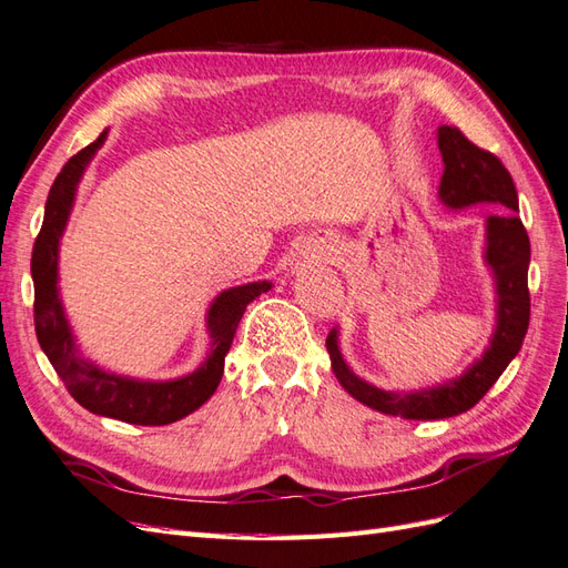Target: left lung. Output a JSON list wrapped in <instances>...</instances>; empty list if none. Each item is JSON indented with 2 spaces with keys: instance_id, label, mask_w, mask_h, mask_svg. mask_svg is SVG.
Listing matches in <instances>:
<instances>
[{
  "instance_id": "obj_1",
  "label": "left lung",
  "mask_w": 568,
  "mask_h": 568,
  "mask_svg": "<svg viewBox=\"0 0 568 568\" xmlns=\"http://www.w3.org/2000/svg\"><path fill=\"white\" fill-rule=\"evenodd\" d=\"M436 141H439L444 160L439 184L444 206L465 209L475 203L506 206L501 213L487 217L485 261L497 287V326H494L487 351L456 379L398 394V390L367 384L345 365L338 347V328H331L326 338L333 374L347 394L372 410L403 419H444L470 410L499 379L508 362L518 355L530 322V240L518 217V194L511 174L497 155L465 139L456 126H439Z\"/></svg>"
}]
</instances>
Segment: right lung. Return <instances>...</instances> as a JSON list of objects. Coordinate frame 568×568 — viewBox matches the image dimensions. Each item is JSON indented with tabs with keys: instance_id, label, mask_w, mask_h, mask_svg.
<instances>
[{
	"instance_id": "right-lung-1",
	"label": "right lung",
	"mask_w": 568,
	"mask_h": 568,
	"mask_svg": "<svg viewBox=\"0 0 568 568\" xmlns=\"http://www.w3.org/2000/svg\"><path fill=\"white\" fill-rule=\"evenodd\" d=\"M105 139L108 129L74 158H69L50 189L45 217H42V227L36 237L31 258V275L36 285V333L42 353L52 362L57 376H60L69 394L85 410L122 419V423L129 425L160 427L178 423V419L201 408L215 394L217 384L223 379L225 355L232 338H235L246 304L256 300L261 293H268L271 283L258 281L230 287L211 302L206 316L211 351L199 369L180 376V379H132V376L105 372L103 367L93 365L91 359L81 357L74 333H71L67 322L60 287H57V281H60L57 264H60V240L64 235L71 206H74L77 184L81 182L83 170L89 168L91 158L105 143Z\"/></svg>"
}]
</instances>
